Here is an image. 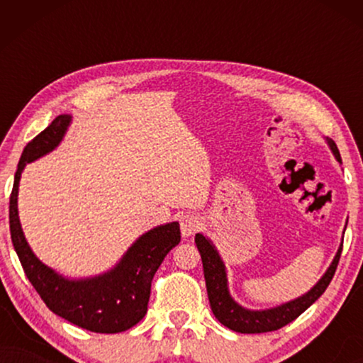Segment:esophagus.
<instances>
[{
  "label": "esophagus",
  "mask_w": 363,
  "mask_h": 363,
  "mask_svg": "<svg viewBox=\"0 0 363 363\" xmlns=\"http://www.w3.org/2000/svg\"><path fill=\"white\" fill-rule=\"evenodd\" d=\"M200 226H201V221L196 215H191V213H188V215H183L180 218V228H182V236L183 238L193 236L198 230H200Z\"/></svg>",
  "instance_id": "esophagus-1"
}]
</instances>
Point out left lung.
<instances>
[{
  "label": "left lung",
  "instance_id": "left-lung-1",
  "mask_svg": "<svg viewBox=\"0 0 363 363\" xmlns=\"http://www.w3.org/2000/svg\"><path fill=\"white\" fill-rule=\"evenodd\" d=\"M325 142L327 145H329L330 152L334 153L335 160L342 163L339 148H337L334 140L325 138ZM195 242L198 251H200L201 255L208 299H210L213 314H215L216 319L220 320L223 325L228 327V329L241 332V334H262V332L277 330L297 319L307 307H311L322 294H324V291L327 289V286H329V282L335 274L342 252L340 242L339 250H337L330 266L327 267V271L322 274L320 279L317 281V284H314V287H311L306 294L296 297V299H292L289 302H284V304L269 307V309L252 311L240 306L235 299H233L230 287H228L226 266L210 238L201 235V233H196Z\"/></svg>",
  "mask_w": 363,
  "mask_h": 363
}]
</instances>
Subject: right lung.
I'll list each match as a JSON object with an SVG mask.
<instances>
[{
    "label": "right lung",
    "mask_w": 363,
    "mask_h": 363,
    "mask_svg": "<svg viewBox=\"0 0 363 363\" xmlns=\"http://www.w3.org/2000/svg\"><path fill=\"white\" fill-rule=\"evenodd\" d=\"M71 121L67 113L56 117L24 148L9 198L11 241L29 282L54 314L91 332L117 334L138 324L147 314L152 279L165 256L180 242V225L172 221L143 233L121 261L102 274L72 279L44 264L28 245L19 221V180L28 163L48 155L62 142Z\"/></svg>",
    "instance_id": "right-lung-1"
}]
</instances>
